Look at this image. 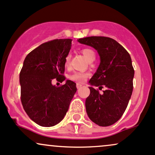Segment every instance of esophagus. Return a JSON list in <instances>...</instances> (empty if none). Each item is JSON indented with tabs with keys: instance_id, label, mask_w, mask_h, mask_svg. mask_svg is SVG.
<instances>
[{
	"instance_id": "34e87169",
	"label": "esophagus",
	"mask_w": 155,
	"mask_h": 155,
	"mask_svg": "<svg viewBox=\"0 0 155 155\" xmlns=\"http://www.w3.org/2000/svg\"><path fill=\"white\" fill-rule=\"evenodd\" d=\"M76 86H77L78 89H80L82 87V84H81V83H77V84H76Z\"/></svg>"
}]
</instances>
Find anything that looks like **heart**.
<instances>
[{
	"label": "heart",
	"instance_id": "obj_1",
	"mask_svg": "<svg viewBox=\"0 0 155 155\" xmlns=\"http://www.w3.org/2000/svg\"><path fill=\"white\" fill-rule=\"evenodd\" d=\"M82 53L87 59L90 60L91 59H95V53L92 49L89 48H85L82 50ZM70 61V55H67L65 58V66H68ZM88 77V74L82 72H74L70 75V79L71 81L77 82V83H83Z\"/></svg>",
	"mask_w": 155,
	"mask_h": 155
}]
</instances>
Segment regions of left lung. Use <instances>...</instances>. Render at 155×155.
I'll use <instances>...</instances> for the list:
<instances>
[{
    "label": "left lung",
    "mask_w": 155,
    "mask_h": 155,
    "mask_svg": "<svg viewBox=\"0 0 155 155\" xmlns=\"http://www.w3.org/2000/svg\"><path fill=\"white\" fill-rule=\"evenodd\" d=\"M78 41L95 48L100 56L101 62L89 83L100 90L106 88L100 94L97 89L89 87L90 95L85 100L87 114L99 126L113 125L123 116L132 95L134 70L130 54L108 37L91 36Z\"/></svg>",
    "instance_id": "8db88e82"
}]
</instances>
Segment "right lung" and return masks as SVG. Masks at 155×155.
<instances>
[{
    "mask_svg": "<svg viewBox=\"0 0 155 155\" xmlns=\"http://www.w3.org/2000/svg\"><path fill=\"white\" fill-rule=\"evenodd\" d=\"M71 39H56L43 43L27 54L19 74L21 101L32 120L43 127L62 120L77 91L76 83L67 80L56 87L53 79L64 81L65 58Z\"/></svg>",
    "mask_w": 155,
    "mask_h": 155,
    "instance_id": "1",
    "label": "right lung"
}]
</instances>
